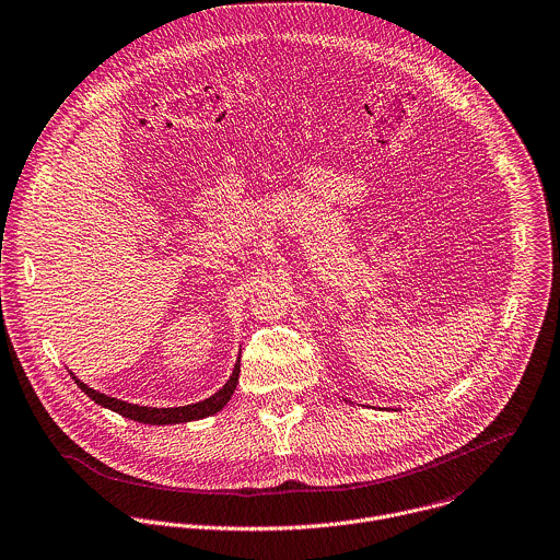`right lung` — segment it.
I'll return each instance as SVG.
<instances>
[{
    "instance_id": "1",
    "label": "right lung",
    "mask_w": 560,
    "mask_h": 560,
    "mask_svg": "<svg viewBox=\"0 0 560 560\" xmlns=\"http://www.w3.org/2000/svg\"><path fill=\"white\" fill-rule=\"evenodd\" d=\"M238 372H241V361H236L234 365V372L230 375V380L223 384V388H219L212 397L203 399V401H197V404H188V406H178V408H152V406H139V404H128V401H121L117 397H108L91 386H86L84 382H80L75 375L73 380L78 382V386L100 406L104 408H110L115 412H119L121 417H128V419H135L139 423H152V425H163V423H185V421H192V419H201V417H208V415H214L219 412L230 395L234 393L236 384H238Z\"/></svg>"
}]
</instances>
